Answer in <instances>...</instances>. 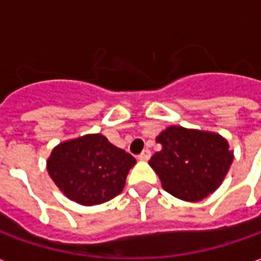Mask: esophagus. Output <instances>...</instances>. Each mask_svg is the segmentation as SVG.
Masks as SVG:
<instances>
[{
	"instance_id": "esophagus-1",
	"label": "esophagus",
	"mask_w": 261,
	"mask_h": 261,
	"mask_svg": "<svg viewBox=\"0 0 261 261\" xmlns=\"http://www.w3.org/2000/svg\"><path fill=\"white\" fill-rule=\"evenodd\" d=\"M149 158H151V151H149V149H144V151L138 155V159H140V161H148Z\"/></svg>"
}]
</instances>
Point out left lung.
<instances>
[{
    "mask_svg": "<svg viewBox=\"0 0 261 261\" xmlns=\"http://www.w3.org/2000/svg\"><path fill=\"white\" fill-rule=\"evenodd\" d=\"M162 145L149 165L172 196L201 201L218 189L229 170L233 152L224 137L213 131L170 125L159 133Z\"/></svg>",
    "mask_w": 261,
    "mask_h": 261,
    "instance_id": "left-lung-1",
    "label": "left lung"
}]
</instances>
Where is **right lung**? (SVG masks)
Wrapping results in <instances>:
<instances>
[{"label": "right lung", "mask_w": 261, "mask_h": 261, "mask_svg": "<svg viewBox=\"0 0 261 261\" xmlns=\"http://www.w3.org/2000/svg\"><path fill=\"white\" fill-rule=\"evenodd\" d=\"M136 158L114 147L102 134L60 142L47 159L48 176L67 198L97 205L123 192Z\"/></svg>", "instance_id": "add662e5"}]
</instances>
